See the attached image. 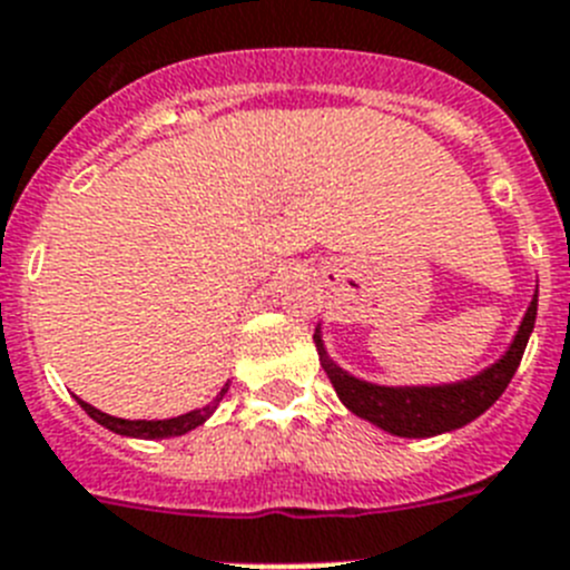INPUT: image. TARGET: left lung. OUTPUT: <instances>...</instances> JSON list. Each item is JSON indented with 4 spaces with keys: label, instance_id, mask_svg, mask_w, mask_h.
Returning a JSON list of instances; mask_svg holds the SVG:
<instances>
[{
    "label": "left lung",
    "instance_id": "left-lung-1",
    "mask_svg": "<svg viewBox=\"0 0 570 570\" xmlns=\"http://www.w3.org/2000/svg\"><path fill=\"white\" fill-rule=\"evenodd\" d=\"M537 298L539 286L533 292L531 306L513 335L511 346L504 350L499 361L482 373L470 375V379L453 381V384H415V387H387V384H373V381L355 379L346 370H341L330 353H326L324 338H321V326L315 330V346H318V358L324 373L333 381L335 393L344 402L350 413H355L364 422L375 428L387 430L393 435L404 439H428V435L450 433L484 413L497 402L504 387L511 384L517 373L519 361H522L524 346L533 333V321H537Z\"/></svg>",
    "mask_w": 570,
    "mask_h": 570
}]
</instances>
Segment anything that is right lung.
<instances>
[{
  "instance_id": "1",
  "label": "right lung",
  "mask_w": 570,
  "mask_h": 570,
  "mask_svg": "<svg viewBox=\"0 0 570 570\" xmlns=\"http://www.w3.org/2000/svg\"><path fill=\"white\" fill-rule=\"evenodd\" d=\"M226 390H229V384H224V390L215 395V402H209L206 407L175 415V419H163V422H146V419H140V422H128V419H117V415L102 413V410L91 407L88 402H79V404H82V410L91 415L94 422L102 424V428H108L111 433L131 435V439H171V435H183V433H189V430L200 428V424L206 422L212 413H215L217 404H220V399L226 395Z\"/></svg>"
}]
</instances>
